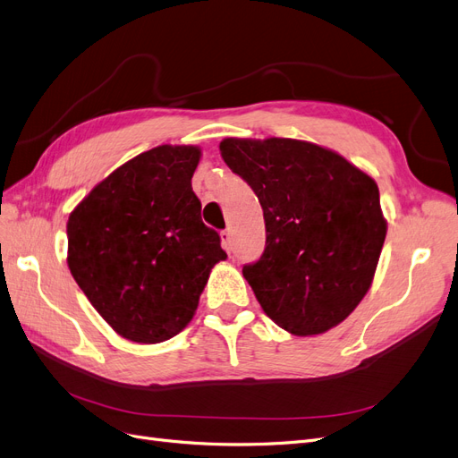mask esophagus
<instances>
[{
    "instance_id": "34e87169",
    "label": "esophagus",
    "mask_w": 458,
    "mask_h": 458,
    "mask_svg": "<svg viewBox=\"0 0 458 458\" xmlns=\"http://www.w3.org/2000/svg\"><path fill=\"white\" fill-rule=\"evenodd\" d=\"M220 240H223V249L226 252H232V235L228 230H223L220 232Z\"/></svg>"
}]
</instances>
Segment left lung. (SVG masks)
<instances>
[{
	"instance_id": "8db88e82",
	"label": "left lung",
	"mask_w": 458,
	"mask_h": 458,
	"mask_svg": "<svg viewBox=\"0 0 458 458\" xmlns=\"http://www.w3.org/2000/svg\"><path fill=\"white\" fill-rule=\"evenodd\" d=\"M220 155L264 211V252L243 266L264 313L296 335L340 325L368 293L385 243L376 181L296 140L228 138Z\"/></svg>"
}]
</instances>
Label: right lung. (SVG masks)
Masks as SVG:
<instances>
[{
  "mask_svg": "<svg viewBox=\"0 0 458 458\" xmlns=\"http://www.w3.org/2000/svg\"><path fill=\"white\" fill-rule=\"evenodd\" d=\"M198 147L160 145L101 181L67 220V264L116 334L160 344L191 323L226 259L192 191Z\"/></svg>",
  "mask_w": 458,
  "mask_h": 458,
  "instance_id": "1",
  "label": "right lung"
}]
</instances>
